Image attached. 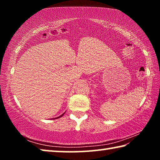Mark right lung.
Instances as JSON below:
<instances>
[{
    "instance_id": "add662e5",
    "label": "right lung",
    "mask_w": 160,
    "mask_h": 160,
    "mask_svg": "<svg viewBox=\"0 0 160 160\" xmlns=\"http://www.w3.org/2000/svg\"><path fill=\"white\" fill-rule=\"evenodd\" d=\"M64 113H65V112L63 113V114H61V116H58V117H56V118H54V119H56V118H61V116H63V114H64Z\"/></svg>"
}]
</instances>
